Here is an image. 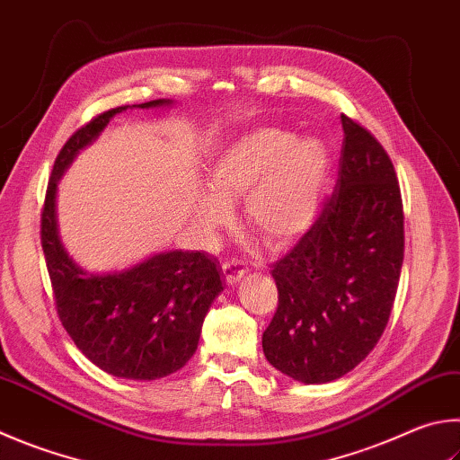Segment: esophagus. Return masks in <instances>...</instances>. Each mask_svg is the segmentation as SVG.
<instances>
[{"label":"esophagus","instance_id":"obj_1","mask_svg":"<svg viewBox=\"0 0 460 460\" xmlns=\"http://www.w3.org/2000/svg\"><path fill=\"white\" fill-rule=\"evenodd\" d=\"M245 273H247V267L241 261H235V259H233V261L223 263V275H225V281H227L229 286H235V283H239L245 278Z\"/></svg>","mask_w":460,"mask_h":460}]
</instances>
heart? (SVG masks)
<instances>
[{
  "label": "heart",
  "instance_id": "obj_1",
  "mask_svg": "<svg viewBox=\"0 0 460 460\" xmlns=\"http://www.w3.org/2000/svg\"><path fill=\"white\" fill-rule=\"evenodd\" d=\"M330 164L322 140H299L294 132L273 127L252 128L211 158V187H199L195 215L211 233L231 221V203L245 199L249 227L271 247H283L315 223Z\"/></svg>",
  "mask_w": 460,
  "mask_h": 460
}]
</instances>
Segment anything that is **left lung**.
Masks as SVG:
<instances>
[{
	"instance_id": "left-lung-1",
	"label": "left lung",
	"mask_w": 460,
	"mask_h": 460,
	"mask_svg": "<svg viewBox=\"0 0 460 460\" xmlns=\"http://www.w3.org/2000/svg\"><path fill=\"white\" fill-rule=\"evenodd\" d=\"M341 128L336 189L271 271L279 304L263 332V354L304 384L338 380L372 352L404 259L402 199L390 156L348 116Z\"/></svg>"
}]
</instances>
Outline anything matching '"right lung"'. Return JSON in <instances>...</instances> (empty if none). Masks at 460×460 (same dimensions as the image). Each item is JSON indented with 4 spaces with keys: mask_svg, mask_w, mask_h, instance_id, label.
<instances>
[{
    "mask_svg": "<svg viewBox=\"0 0 460 460\" xmlns=\"http://www.w3.org/2000/svg\"><path fill=\"white\" fill-rule=\"evenodd\" d=\"M161 106H172V100L132 104L143 111ZM127 108L96 116L62 146L41 211V249L58 315L80 352L116 378L158 380L181 370L197 352L205 315L223 291L219 261L201 252L169 249L127 270L92 273L66 252L56 219L62 174Z\"/></svg>",
    "mask_w": 460,
    "mask_h": 460,
    "instance_id": "add662e5",
    "label": "right lung"
}]
</instances>
